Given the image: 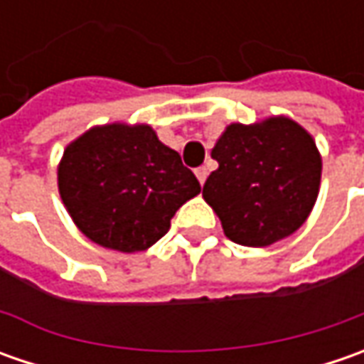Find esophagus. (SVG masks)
Instances as JSON below:
<instances>
[{
  "label": "esophagus",
  "mask_w": 364,
  "mask_h": 364,
  "mask_svg": "<svg viewBox=\"0 0 364 364\" xmlns=\"http://www.w3.org/2000/svg\"><path fill=\"white\" fill-rule=\"evenodd\" d=\"M206 176H208V170L206 168H196V178H198V182L200 184H204V180H206Z\"/></svg>",
  "instance_id": "obj_1"
}]
</instances>
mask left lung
<instances>
[{
    "label": "left lung",
    "instance_id": "left-lung-1",
    "mask_svg": "<svg viewBox=\"0 0 364 364\" xmlns=\"http://www.w3.org/2000/svg\"><path fill=\"white\" fill-rule=\"evenodd\" d=\"M210 156L218 168L206 178L203 196L232 243H277L298 231L312 213L322 158L312 135L296 121L231 123Z\"/></svg>",
    "mask_w": 364,
    "mask_h": 364
}]
</instances>
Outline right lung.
<instances>
[{
    "label": "right lung",
    "mask_w": 364,
    "mask_h": 364,
    "mask_svg": "<svg viewBox=\"0 0 364 364\" xmlns=\"http://www.w3.org/2000/svg\"><path fill=\"white\" fill-rule=\"evenodd\" d=\"M58 190L91 241L123 253L160 241L200 184L149 125L92 127L64 149Z\"/></svg>",
    "instance_id": "add662e5"
}]
</instances>
